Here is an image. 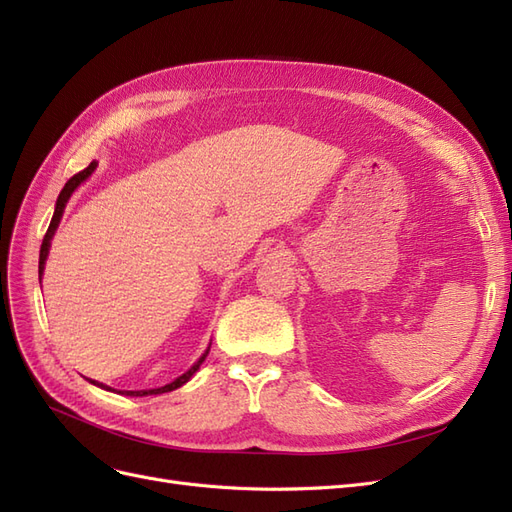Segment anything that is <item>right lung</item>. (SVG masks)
<instances>
[{
  "mask_svg": "<svg viewBox=\"0 0 512 512\" xmlns=\"http://www.w3.org/2000/svg\"><path fill=\"white\" fill-rule=\"evenodd\" d=\"M96 166H98V162H91L85 170H81V173H76L74 177H70L68 179V183L64 185V190L59 192V196H57V203H55V213H53V220H51V224H49V230H46V235H44V239H42V247H40V262H38V277L42 280V273H44V262H46V256H49V247H51V239H53V235H55V230H57V226H59V220H61V215H64V209H66V205H68V200H70V196H72V192L79 188V185L94 173L96 170ZM209 348H211V344H209ZM209 348L205 350V354L200 356V359L185 371L183 376H179L177 380H173L170 384H164V386H160V389H149V391H126L128 395H132V397H145V395H160V393H168V391H175V389H179V386H183L185 382H188L196 371H198V367L203 365V361L207 359V354H209ZM91 384H96V386H100V389H106V391H113V389H108V386H104L102 382H96V380H89Z\"/></svg>",
  "mask_w": 512,
  "mask_h": 512,
  "instance_id": "add662e5",
  "label": "right lung"
}]
</instances>
